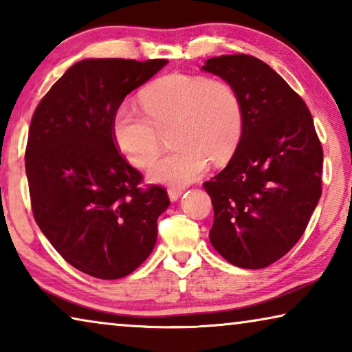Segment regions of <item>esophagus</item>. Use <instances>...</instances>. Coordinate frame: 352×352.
I'll list each match as a JSON object with an SVG mask.
<instances>
[{
  "instance_id": "1",
  "label": "esophagus",
  "mask_w": 352,
  "mask_h": 352,
  "mask_svg": "<svg viewBox=\"0 0 352 352\" xmlns=\"http://www.w3.org/2000/svg\"><path fill=\"white\" fill-rule=\"evenodd\" d=\"M182 194H183V190H182V189H177V188H170V189H168V195H169L170 201H177L178 199L182 197Z\"/></svg>"
}]
</instances>
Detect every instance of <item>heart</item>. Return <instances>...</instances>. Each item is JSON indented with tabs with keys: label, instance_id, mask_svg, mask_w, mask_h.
Segmentation results:
<instances>
[{
	"label": "heart",
	"instance_id": "obj_1",
	"mask_svg": "<svg viewBox=\"0 0 352 352\" xmlns=\"http://www.w3.org/2000/svg\"><path fill=\"white\" fill-rule=\"evenodd\" d=\"M141 110L124 102L111 118V136L136 168L157 157L162 133L170 132L175 151L157 160L147 175L152 182L184 186L205 174L210 164L228 162L243 130V109L228 82L205 76L168 74L140 94Z\"/></svg>",
	"mask_w": 352,
	"mask_h": 352
}]
</instances>
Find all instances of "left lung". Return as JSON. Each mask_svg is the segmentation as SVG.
Listing matches in <instances>:
<instances>
[{
  "mask_svg": "<svg viewBox=\"0 0 352 352\" xmlns=\"http://www.w3.org/2000/svg\"><path fill=\"white\" fill-rule=\"evenodd\" d=\"M201 69L239 94L243 130L226 168L204 183L214 208L210 241L241 269H264L300 241L321 195L323 148L312 115L259 58H208Z\"/></svg>",
  "mask_w": 352,
  "mask_h": 352,
  "instance_id": "8db88e82",
  "label": "left lung"
}]
</instances>
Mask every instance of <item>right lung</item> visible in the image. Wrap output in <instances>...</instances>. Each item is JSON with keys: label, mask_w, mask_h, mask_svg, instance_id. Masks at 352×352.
I'll list each match as a JSON object with an SVG mask.
<instances>
[{"label": "right lung", "mask_w": 352, "mask_h": 352, "mask_svg": "<svg viewBox=\"0 0 352 352\" xmlns=\"http://www.w3.org/2000/svg\"><path fill=\"white\" fill-rule=\"evenodd\" d=\"M166 65L85 58L34 111L25 158L35 222L65 261L90 276H127L157 242L168 192L157 184L140 188L142 175L113 141L111 118Z\"/></svg>", "instance_id": "obj_1"}]
</instances>
